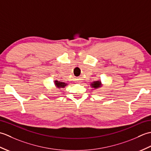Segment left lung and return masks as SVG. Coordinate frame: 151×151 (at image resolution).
I'll use <instances>...</instances> for the list:
<instances>
[{"mask_svg": "<svg viewBox=\"0 0 151 151\" xmlns=\"http://www.w3.org/2000/svg\"><path fill=\"white\" fill-rule=\"evenodd\" d=\"M91 87L93 89H98L99 88L102 87V82L101 81H94L92 83H91Z\"/></svg>", "mask_w": 151, "mask_h": 151, "instance_id": "obj_1", "label": "left lung"}]
</instances>
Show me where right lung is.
I'll return each instance as SVG.
<instances>
[{"mask_svg": "<svg viewBox=\"0 0 151 151\" xmlns=\"http://www.w3.org/2000/svg\"><path fill=\"white\" fill-rule=\"evenodd\" d=\"M54 85H55V86L56 88H65L66 86H67V84H66V83L63 82H60L58 81H57V80H56V81H54Z\"/></svg>", "mask_w": 151, "mask_h": 151, "instance_id": "1", "label": "right lung"}]
</instances>
